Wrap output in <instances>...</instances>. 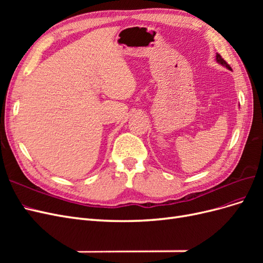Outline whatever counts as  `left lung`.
Returning a JSON list of instances; mask_svg holds the SVG:
<instances>
[{
  "label": "left lung",
  "mask_w": 263,
  "mask_h": 263,
  "mask_svg": "<svg viewBox=\"0 0 263 263\" xmlns=\"http://www.w3.org/2000/svg\"><path fill=\"white\" fill-rule=\"evenodd\" d=\"M216 61L219 63V65H221V66H224V67H226L227 69H229V70H232V68H230V66L228 65V63L221 58V55L219 54V53H216Z\"/></svg>",
  "instance_id": "1"
}]
</instances>
